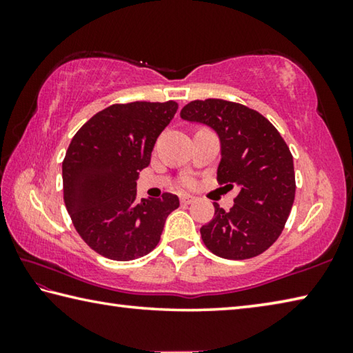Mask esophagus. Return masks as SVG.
<instances>
[{
	"label": "esophagus",
	"instance_id": "34e87169",
	"mask_svg": "<svg viewBox=\"0 0 353 353\" xmlns=\"http://www.w3.org/2000/svg\"><path fill=\"white\" fill-rule=\"evenodd\" d=\"M194 201V196L191 194H181V202L182 204H191Z\"/></svg>",
	"mask_w": 353,
	"mask_h": 353
}]
</instances>
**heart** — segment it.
Segmentation results:
<instances>
[{"label": "heart", "instance_id": "b5f03b06", "mask_svg": "<svg viewBox=\"0 0 353 353\" xmlns=\"http://www.w3.org/2000/svg\"><path fill=\"white\" fill-rule=\"evenodd\" d=\"M183 183H185V185H193V179L187 177V179H185V181H183Z\"/></svg>", "mask_w": 353, "mask_h": 353}]
</instances>
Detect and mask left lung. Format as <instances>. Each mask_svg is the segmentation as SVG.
Instances as JSON below:
<instances>
[{"label": "left lung", "instance_id": "left-lung-1", "mask_svg": "<svg viewBox=\"0 0 353 353\" xmlns=\"http://www.w3.org/2000/svg\"><path fill=\"white\" fill-rule=\"evenodd\" d=\"M181 118L218 135V181L240 188L229 212L214 202V216L201 227L202 241L227 260L265 252L282 234L296 193L294 163L282 135L259 112L224 99L191 101Z\"/></svg>", "mask_w": 353, "mask_h": 353}]
</instances>
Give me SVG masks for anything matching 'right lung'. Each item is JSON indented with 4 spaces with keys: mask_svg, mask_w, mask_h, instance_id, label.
I'll list each match as a JSON object with an SVG mask.
<instances>
[{
    "mask_svg": "<svg viewBox=\"0 0 353 353\" xmlns=\"http://www.w3.org/2000/svg\"><path fill=\"white\" fill-rule=\"evenodd\" d=\"M177 103L113 104L71 140L62 163L63 199L77 234L105 259L129 261L157 246L176 194L137 201L140 171L177 112Z\"/></svg>",
    "mask_w": 353,
    "mask_h": 353,
    "instance_id": "add662e5",
    "label": "right lung"
}]
</instances>
